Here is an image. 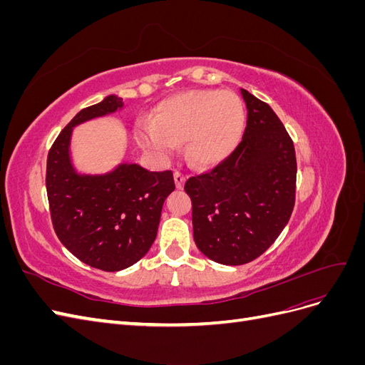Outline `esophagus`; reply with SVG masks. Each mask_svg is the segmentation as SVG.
Masks as SVG:
<instances>
[{
  "instance_id": "esophagus-1",
  "label": "esophagus",
  "mask_w": 365,
  "mask_h": 365,
  "mask_svg": "<svg viewBox=\"0 0 365 365\" xmlns=\"http://www.w3.org/2000/svg\"><path fill=\"white\" fill-rule=\"evenodd\" d=\"M173 176H175V184H176V187H178V189H182L184 181H185V173L181 172V170H175Z\"/></svg>"
}]
</instances>
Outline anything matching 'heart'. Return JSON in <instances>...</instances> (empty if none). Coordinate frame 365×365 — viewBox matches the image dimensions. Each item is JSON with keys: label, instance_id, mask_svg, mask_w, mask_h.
I'll list each match as a JSON object with an SVG mask.
<instances>
[{"label": "heart", "instance_id": "b5f03b06", "mask_svg": "<svg viewBox=\"0 0 365 365\" xmlns=\"http://www.w3.org/2000/svg\"><path fill=\"white\" fill-rule=\"evenodd\" d=\"M244 126L245 106L235 93L195 90L165 98L155 118L140 117L135 137L158 153H169L185 140L193 164L213 165L235 150Z\"/></svg>", "mask_w": 365, "mask_h": 365}]
</instances>
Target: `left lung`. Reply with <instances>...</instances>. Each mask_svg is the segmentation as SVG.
<instances>
[{"mask_svg": "<svg viewBox=\"0 0 365 365\" xmlns=\"http://www.w3.org/2000/svg\"><path fill=\"white\" fill-rule=\"evenodd\" d=\"M247 128L236 149L212 170L190 176L193 239L208 259L244 264L267 251L295 204L292 138L268 103L242 90Z\"/></svg>", "mask_w": 365, "mask_h": 365, "instance_id": "1", "label": "left lung"}]
</instances>
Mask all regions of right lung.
Listing matches in <instances>:
<instances>
[{"instance_id": "obj_1", "label": "right lung", "mask_w": 365, "mask_h": 365, "mask_svg": "<svg viewBox=\"0 0 365 365\" xmlns=\"http://www.w3.org/2000/svg\"><path fill=\"white\" fill-rule=\"evenodd\" d=\"M121 106L123 98L109 96L83 108L61 130L47 157L46 185L56 236L77 259L108 272L130 267L149 251L163 204L175 190L172 170L149 172L138 164H121L101 176L74 172L68 155L73 128Z\"/></svg>"}]
</instances>
